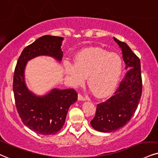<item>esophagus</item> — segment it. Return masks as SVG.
Wrapping results in <instances>:
<instances>
[{
    "instance_id": "34e87169",
    "label": "esophagus",
    "mask_w": 158,
    "mask_h": 158,
    "mask_svg": "<svg viewBox=\"0 0 158 158\" xmlns=\"http://www.w3.org/2000/svg\"><path fill=\"white\" fill-rule=\"evenodd\" d=\"M78 97V100H79L84 101V100H86V98H85V97H83V95L81 94H78V97Z\"/></svg>"
}]
</instances>
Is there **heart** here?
<instances>
[{
    "instance_id": "b5f03b06",
    "label": "heart",
    "mask_w": 158,
    "mask_h": 158,
    "mask_svg": "<svg viewBox=\"0 0 158 158\" xmlns=\"http://www.w3.org/2000/svg\"><path fill=\"white\" fill-rule=\"evenodd\" d=\"M122 61L118 55L99 48H86L75 56V64L67 62L65 72L74 86L83 84L87 76L89 84L98 97L111 91L122 71Z\"/></svg>"
}]
</instances>
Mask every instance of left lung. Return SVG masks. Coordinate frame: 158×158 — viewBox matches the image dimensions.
Instances as JSON below:
<instances>
[{"mask_svg":"<svg viewBox=\"0 0 158 158\" xmlns=\"http://www.w3.org/2000/svg\"><path fill=\"white\" fill-rule=\"evenodd\" d=\"M122 48L127 70L112 97L97 105L91 125L97 131L110 133L124 127L135 114L142 94V77L139 58L125 42L114 38Z\"/></svg>","mask_w":158,"mask_h":158,"instance_id":"1","label":"left lung"}]
</instances>
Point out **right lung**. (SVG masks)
I'll return each mask as SVG.
<instances>
[{
    "instance_id": "1",
    "label": "right lung",
    "mask_w": 158,
    "mask_h": 158,
    "mask_svg": "<svg viewBox=\"0 0 158 158\" xmlns=\"http://www.w3.org/2000/svg\"><path fill=\"white\" fill-rule=\"evenodd\" d=\"M61 36L45 35L24 48L15 67L13 91L19 117L25 126L41 135H53L63 127L70 106L77 100L73 89H53L43 97H38L27 89L24 70L27 61L36 56H48L61 61Z\"/></svg>"
}]
</instances>
